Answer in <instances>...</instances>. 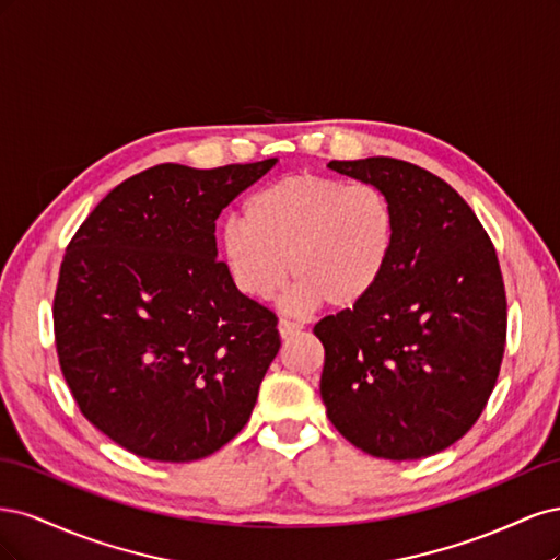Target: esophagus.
<instances>
[{
  "label": "esophagus",
  "mask_w": 560,
  "mask_h": 560,
  "mask_svg": "<svg viewBox=\"0 0 560 560\" xmlns=\"http://www.w3.org/2000/svg\"><path fill=\"white\" fill-rule=\"evenodd\" d=\"M278 331H280V338H292L294 334H299V331H301V327L296 325V322L280 319V322H278Z\"/></svg>",
  "instance_id": "esophagus-1"
}]
</instances>
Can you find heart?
I'll return each instance as SVG.
<instances>
[{
    "label": "heart",
    "mask_w": 560,
    "mask_h": 560,
    "mask_svg": "<svg viewBox=\"0 0 560 560\" xmlns=\"http://www.w3.org/2000/svg\"><path fill=\"white\" fill-rule=\"evenodd\" d=\"M243 219L217 233V257L235 290L270 301L296 278L287 306L294 313L327 303L360 306L374 294L395 247V212L371 184L311 173L282 177L254 194Z\"/></svg>",
    "instance_id": "heart-1"
}]
</instances>
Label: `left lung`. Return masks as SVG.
I'll return each instance as SVG.
<instances>
[{"mask_svg": "<svg viewBox=\"0 0 560 560\" xmlns=\"http://www.w3.org/2000/svg\"><path fill=\"white\" fill-rule=\"evenodd\" d=\"M389 200L395 247L360 306L319 319V395L352 446L385 460L448 448L479 420L506 338L498 254L455 189L422 167L371 156L331 161Z\"/></svg>", "mask_w": 560, "mask_h": 560, "instance_id": "left-lung-1", "label": "left lung"}]
</instances>
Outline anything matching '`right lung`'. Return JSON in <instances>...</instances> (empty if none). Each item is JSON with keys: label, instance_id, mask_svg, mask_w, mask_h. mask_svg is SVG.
Returning a JSON list of instances; mask_svg holds the SVG:
<instances>
[{"label": "right lung", "instance_id": "1", "mask_svg": "<svg viewBox=\"0 0 560 560\" xmlns=\"http://www.w3.org/2000/svg\"><path fill=\"white\" fill-rule=\"evenodd\" d=\"M276 163L154 165L100 200L67 245L54 301L62 376L126 451L191 463L249 420L278 317L235 290L214 222Z\"/></svg>", "mask_w": 560, "mask_h": 560}]
</instances>
